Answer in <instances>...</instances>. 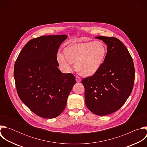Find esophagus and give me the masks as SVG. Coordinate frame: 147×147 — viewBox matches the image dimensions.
<instances>
[{
  "instance_id": "34e87169",
  "label": "esophagus",
  "mask_w": 147,
  "mask_h": 147,
  "mask_svg": "<svg viewBox=\"0 0 147 147\" xmlns=\"http://www.w3.org/2000/svg\"><path fill=\"white\" fill-rule=\"evenodd\" d=\"M76 82H79L81 81V78L79 77H76Z\"/></svg>"
}]
</instances>
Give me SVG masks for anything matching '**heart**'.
<instances>
[{
    "instance_id": "obj_1",
    "label": "heart",
    "mask_w": 147,
    "mask_h": 147,
    "mask_svg": "<svg viewBox=\"0 0 147 147\" xmlns=\"http://www.w3.org/2000/svg\"><path fill=\"white\" fill-rule=\"evenodd\" d=\"M65 53L59 52L57 60L61 68L69 72L74 63L83 76H93L99 69L105 59L107 49L101 41L86 42L71 45L65 48Z\"/></svg>"
}]
</instances>
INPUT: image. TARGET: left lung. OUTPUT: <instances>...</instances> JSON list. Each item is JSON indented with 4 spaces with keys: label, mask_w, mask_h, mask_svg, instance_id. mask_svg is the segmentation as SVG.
Wrapping results in <instances>:
<instances>
[{
    "label": "left lung",
    "mask_w": 147,
    "mask_h": 147,
    "mask_svg": "<svg viewBox=\"0 0 147 147\" xmlns=\"http://www.w3.org/2000/svg\"><path fill=\"white\" fill-rule=\"evenodd\" d=\"M107 45L103 64L93 76L84 78L88 109L99 116L119 110L130 95L134 82L133 59L123 42L115 37L96 36Z\"/></svg>",
    "instance_id": "8db88e82"
}]
</instances>
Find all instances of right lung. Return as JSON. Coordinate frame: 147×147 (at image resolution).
Masks as SVG:
<instances>
[{
    "instance_id": "obj_1",
    "label": "right lung",
    "mask_w": 147,
    "mask_h": 147,
    "mask_svg": "<svg viewBox=\"0 0 147 147\" xmlns=\"http://www.w3.org/2000/svg\"><path fill=\"white\" fill-rule=\"evenodd\" d=\"M67 36H41L28 41L14 64V77L19 98L35 114L44 118L58 116L76 84L73 74L58 69L57 53Z\"/></svg>"
}]
</instances>
